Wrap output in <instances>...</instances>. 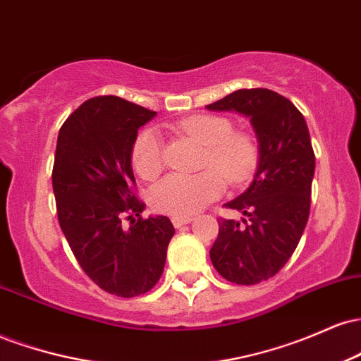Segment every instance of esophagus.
Returning a JSON list of instances; mask_svg holds the SVG:
<instances>
[{
	"label": "esophagus",
	"instance_id": "34e87169",
	"mask_svg": "<svg viewBox=\"0 0 361 361\" xmlns=\"http://www.w3.org/2000/svg\"><path fill=\"white\" fill-rule=\"evenodd\" d=\"M192 221H193L192 215H173L171 217V222L175 227H181L185 226V224H190Z\"/></svg>",
	"mask_w": 361,
	"mask_h": 361
}]
</instances>
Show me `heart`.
<instances>
[{
  "label": "heart",
  "instance_id": "1",
  "mask_svg": "<svg viewBox=\"0 0 361 361\" xmlns=\"http://www.w3.org/2000/svg\"><path fill=\"white\" fill-rule=\"evenodd\" d=\"M183 132L200 140L205 147L197 175H169L149 195L152 209L169 215H192L212 204L231 185L247 181L258 166V140L246 130H233V122L221 115L198 114L176 123ZM132 166L144 180H154L164 166L163 139L156 128H144L132 144Z\"/></svg>",
  "mask_w": 361,
  "mask_h": 361
}]
</instances>
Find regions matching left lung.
Segmentation results:
<instances>
[{
	"instance_id": "obj_1",
	"label": "left lung",
	"mask_w": 361,
	"mask_h": 361,
	"mask_svg": "<svg viewBox=\"0 0 361 361\" xmlns=\"http://www.w3.org/2000/svg\"><path fill=\"white\" fill-rule=\"evenodd\" d=\"M207 109L246 115L258 135L255 180L226 205L246 219H219L210 259L233 283H259L285 267L307 224L316 168L307 123L292 102L267 88L238 90Z\"/></svg>"
}]
</instances>
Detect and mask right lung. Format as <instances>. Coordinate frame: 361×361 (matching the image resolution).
Segmentation results:
<instances>
[{
    "label": "right lung",
    "mask_w": 361,
    "mask_h": 361,
    "mask_svg": "<svg viewBox=\"0 0 361 361\" xmlns=\"http://www.w3.org/2000/svg\"><path fill=\"white\" fill-rule=\"evenodd\" d=\"M154 115L114 94L90 98L62 123L54 157L57 219L74 258L102 290L126 299L157 283L175 234L164 215L142 219L132 173V144Z\"/></svg>",
    "instance_id": "right-lung-1"
}]
</instances>
